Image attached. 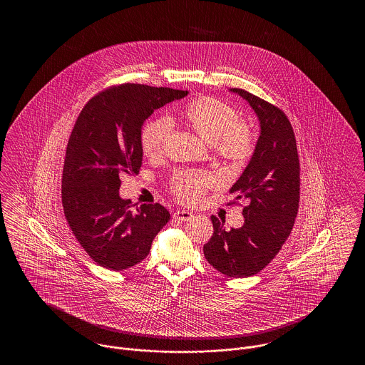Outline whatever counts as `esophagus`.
I'll return each instance as SVG.
<instances>
[{
	"label": "esophagus",
	"instance_id": "1",
	"mask_svg": "<svg viewBox=\"0 0 365 365\" xmlns=\"http://www.w3.org/2000/svg\"><path fill=\"white\" fill-rule=\"evenodd\" d=\"M174 217L176 220H180V222H189L194 217V215L189 210H176L174 213Z\"/></svg>",
	"mask_w": 365,
	"mask_h": 365
}]
</instances>
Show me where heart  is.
<instances>
[{
  "mask_svg": "<svg viewBox=\"0 0 365 365\" xmlns=\"http://www.w3.org/2000/svg\"><path fill=\"white\" fill-rule=\"evenodd\" d=\"M180 118L212 146L216 156L231 163L246 160L255 150L256 135L242 123L235 108L216 97H200L185 105ZM173 124L158 116L143 124L140 149L149 158L158 157L165 148ZM210 183L208 175L176 170L168 180V190L183 202H197Z\"/></svg>",
  "mask_w": 365,
  "mask_h": 365,
  "instance_id": "heart-1",
  "label": "heart"
}]
</instances>
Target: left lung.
Listing matches in <instances>:
<instances>
[{
	"label": "left lung",
	"mask_w": 365,
	"mask_h": 365,
	"mask_svg": "<svg viewBox=\"0 0 365 365\" xmlns=\"http://www.w3.org/2000/svg\"><path fill=\"white\" fill-rule=\"evenodd\" d=\"M231 91L255 109L261 133L252 160L230 190L235 195L230 204L245 202V223L226 230L212 216L213 235L204 245V255L228 278H246L272 261L293 230L299 204V160L286 113L246 90Z\"/></svg>",
	"instance_id": "obj_1"
}]
</instances>
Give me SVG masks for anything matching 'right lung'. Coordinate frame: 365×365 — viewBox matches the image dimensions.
Segmentation results:
<instances>
[{"label":"right lung","instance_id":"obj_1","mask_svg":"<svg viewBox=\"0 0 365 365\" xmlns=\"http://www.w3.org/2000/svg\"><path fill=\"white\" fill-rule=\"evenodd\" d=\"M185 96L186 90L170 87L110 86L88 100L75 122L63 168V208L78 242L104 268L123 271L140 262L170 220L157 202L133 212L119 189L123 175L138 174L142 165L143 122Z\"/></svg>","mask_w":365,"mask_h":365}]
</instances>
